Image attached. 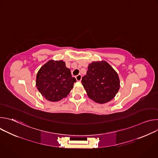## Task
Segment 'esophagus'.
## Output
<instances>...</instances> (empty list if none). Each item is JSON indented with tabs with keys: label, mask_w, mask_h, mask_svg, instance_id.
Returning a JSON list of instances; mask_svg holds the SVG:
<instances>
[{
	"label": "esophagus",
	"mask_w": 158,
	"mask_h": 158,
	"mask_svg": "<svg viewBox=\"0 0 158 158\" xmlns=\"http://www.w3.org/2000/svg\"><path fill=\"white\" fill-rule=\"evenodd\" d=\"M76 79L77 81H81V79H82V76L81 74H78L77 76H76Z\"/></svg>",
	"instance_id": "obj_1"
}]
</instances>
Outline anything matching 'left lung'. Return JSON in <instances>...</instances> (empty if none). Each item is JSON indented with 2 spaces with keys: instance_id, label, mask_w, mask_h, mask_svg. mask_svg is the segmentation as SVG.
Returning <instances> with one entry per match:
<instances>
[{
  "instance_id": "1",
  "label": "left lung",
  "mask_w": 158,
  "mask_h": 158,
  "mask_svg": "<svg viewBox=\"0 0 158 158\" xmlns=\"http://www.w3.org/2000/svg\"><path fill=\"white\" fill-rule=\"evenodd\" d=\"M81 82L88 97L99 104L113 99L120 87L117 73L104 60L90 64Z\"/></svg>"
}]
</instances>
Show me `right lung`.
Wrapping results in <instances>:
<instances>
[{
	"label": "right lung",
	"instance_id": "1",
	"mask_svg": "<svg viewBox=\"0 0 158 158\" xmlns=\"http://www.w3.org/2000/svg\"><path fill=\"white\" fill-rule=\"evenodd\" d=\"M76 78L62 60H51L45 64L37 74L36 85L47 100L55 102L65 98L73 87Z\"/></svg>",
	"mask_w": 158,
	"mask_h": 158
}]
</instances>
